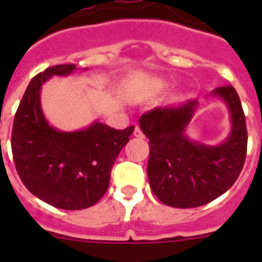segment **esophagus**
I'll return each mask as SVG.
<instances>
[{"instance_id": "34e87169", "label": "esophagus", "mask_w": 262, "mask_h": 262, "mask_svg": "<svg viewBox=\"0 0 262 262\" xmlns=\"http://www.w3.org/2000/svg\"><path fill=\"white\" fill-rule=\"evenodd\" d=\"M134 135L139 139H144V134H143V131L140 129V127L139 126H136L135 129H134Z\"/></svg>"}]
</instances>
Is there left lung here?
<instances>
[{
	"label": "left lung",
	"mask_w": 262,
	"mask_h": 262,
	"mask_svg": "<svg viewBox=\"0 0 262 262\" xmlns=\"http://www.w3.org/2000/svg\"><path fill=\"white\" fill-rule=\"evenodd\" d=\"M209 96L222 99L230 113L231 131L221 144H205L186 135L200 105L196 99L155 107L139 119L149 139L148 181L155 195L172 207L191 209L216 200L235 184L244 166L248 138L239 96L231 85Z\"/></svg>",
	"instance_id": "1"
}]
</instances>
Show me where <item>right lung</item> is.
Masks as SVG:
<instances>
[{"mask_svg": "<svg viewBox=\"0 0 262 262\" xmlns=\"http://www.w3.org/2000/svg\"><path fill=\"white\" fill-rule=\"evenodd\" d=\"M75 64L47 68L32 78L14 117L11 151L23 185L39 200L62 210L88 209L98 202L110 182L111 168L134 133L94 120L77 131L48 123L40 90L50 78L67 77Z\"/></svg>", "mask_w": 262, "mask_h": 262, "instance_id": "1", "label": "right lung"}]
</instances>
